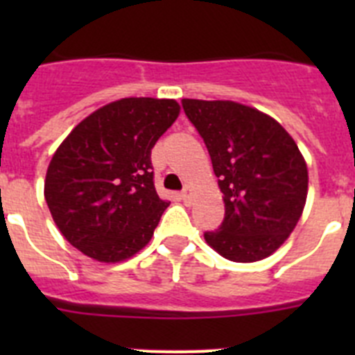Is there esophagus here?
<instances>
[{"label": "esophagus", "instance_id": "obj_1", "mask_svg": "<svg viewBox=\"0 0 355 355\" xmlns=\"http://www.w3.org/2000/svg\"><path fill=\"white\" fill-rule=\"evenodd\" d=\"M192 197H193L192 187H190V184H187V187L183 188V192H181V199H183L184 202H190V200H192Z\"/></svg>", "mask_w": 355, "mask_h": 355}]
</instances>
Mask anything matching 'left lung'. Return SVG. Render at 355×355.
Listing matches in <instances>:
<instances>
[{
  "label": "left lung",
  "mask_w": 355,
  "mask_h": 355,
  "mask_svg": "<svg viewBox=\"0 0 355 355\" xmlns=\"http://www.w3.org/2000/svg\"><path fill=\"white\" fill-rule=\"evenodd\" d=\"M224 193V222L205 240L222 258L252 263L283 245L302 216L307 165L270 115L234 101L183 99Z\"/></svg>",
  "instance_id": "8db88e82"
}]
</instances>
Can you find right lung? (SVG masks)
I'll use <instances>...</instances> for the list:
<instances>
[{"label":"right lung","instance_id":"obj_1","mask_svg":"<svg viewBox=\"0 0 355 355\" xmlns=\"http://www.w3.org/2000/svg\"><path fill=\"white\" fill-rule=\"evenodd\" d=\"M180 110L174 99L124 97L85 117L55 150L44 197L56 227L85 256L126 261L149 243L171 205L155 190L150 149Z\"/></svg>","mask_w":355,"mask_h":355}]
</instances>
